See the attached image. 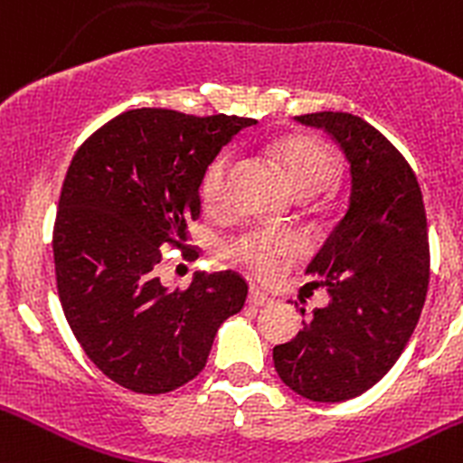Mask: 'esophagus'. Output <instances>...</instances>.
Here are the masks:
<instances>
[{
    "mask_svg": "<svg viewBox=\"0 0 463 463\" xmlns=\"http://www.w3.org/2000/svg\"><path fill=\"white\" fill-rule=\"evenodd\" d=\"M273 303V298L269 294H264L262 289H250L249 291V305H255V307H262V305H269Z\"/></svg>",
    "mask_w": 463,
    "mask_h": 463,
    "instance_id": "34e87169",
    "label": "esophagus"
}]
</instances>
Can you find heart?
<instances>
[{"mask_svg":"<svg viewBox=\"0 0 463 463\" xmlns=\"http://www.w3.org/2000/svg\"><path fill=\"white\" fill-rule=\"evenodd\" d=\"M278 160L285 167L291 187L305 199L321 194L335 181V160L327 154L326 146L314 137L298 136L280 142ZM232 165H235V156L231 151H223L203 172L201 199L210 210H222L226 205ZM300 250H303L300 237L291 235V232L267 231V228H255V231L244 232L228 244L231 258H235L237 262H241L262 278L276 276Z\"/></svg>","mask_w":463,"mask_h":463,"instance_id":"heart-1","label":"heart"}]
</instances>
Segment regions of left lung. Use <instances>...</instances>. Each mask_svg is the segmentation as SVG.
<instances>
[{"label":"left lung","instance_id":"obj_1","mask_svg":"<svg viewBox=\"0 0 463 463\" xmlns=\"http://www.w3.org/2000/svg\"><path fill=\"white\" fill-rule=\"evenodd\" d=\"M296 122L339 145L351 165V196L307 267L326 280L330 303L273 348V366L298 396L341 402L387 375L419 323L430 280L428 219L416 174L378 128L330 110Z\"/></svg>","mask_w":463,"mask_h":463}]
</instances>
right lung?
Listing matches in <instances>:
<instances>
[{
    "mask_svg": "<svg viewBox=\"0 0 463 463\" xmlns=\"http://www.w3.org/2000/svg\"><path fill=\"white\" fill-rule=\"evenodd\" d=\"M253 124L137 108L71 158L53 226L58 298L85 355L119 387L154 396L190 383L219 326L244 307L240 273L199 271L187 289H167L156 264L199 219L208 165Z\"/></svg>",
    "mask_w": 463,
    "mask_h": 463,
    "instance_id": "right-lung-1",
    "label": "right lung"
}]
</instances>
